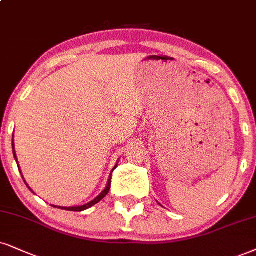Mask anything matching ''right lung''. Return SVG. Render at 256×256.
<instances>
[{
    "label": "right lung",
    "instance_id": "1",
    "mask_svg": "<svg viewBox=\"0 0 256 256\" xmlns=\"http://www.w3.org/2000/svg\"><path fill=\"white\" fill-rule=\"evenodd\" d=\"M12 153H14V158H15V160H16V162H18V159H16V153H15V150H14V141H12ZM118 166V165H116ZM116 166L114 167V170L116 168ZM18 171H20V170H18ZM22 176V174H21ZM26 185H27V182H26ZM110 185H112V173H110V176H109V179H108V184H106V188H104V190L100 192V196H97L96 198H94V200H91L90 203H88V204H85V205H80V206H71V208H64V206H56V205H53V206L54 208H58V209H62V210H68V211H84V210H86V209H89V208H91V206H94V204H97L98 203L100 200H102L104 197H106V194H108V192H109V190H110ZM28 186V185H27ZM28 188H30V186H28ZM32 191V190H30Z\"/></svg>",
    "mask_w": 256,
    "mask_h": 256
}]
</instances>
